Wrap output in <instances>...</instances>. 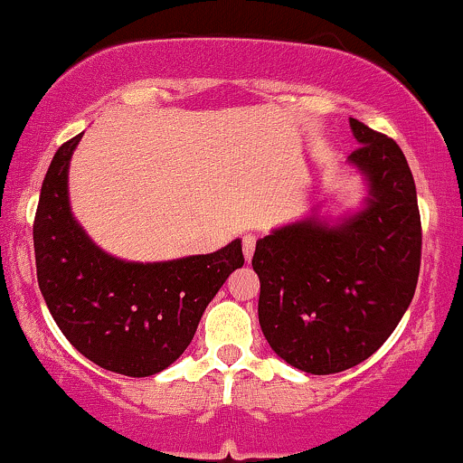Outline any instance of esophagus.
Masks as SVG:
<instances>
[{
	"mask_svg": "<svg viewBox=\"0 0 463 463\" xmlns=\"http://www.w3.org/2000/svg\"><path fill=\"white\" fill-rule=\"evenodd\" d=\"M256 250V237L254 235H243V256L245 260H251Z\"/></svg>",
	"mask_w": 463,
	"mask_h": 463,
	"instance_id": "esophagus-1",
	"label": "esophagus"
}]
</instances>
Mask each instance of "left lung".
I'll use <instances>...</instances> for the list:
<instances>
[{"label": "left lung", "mask_w": 463, "mask_h": 463, "mask_svg": "<svg viewBox=\"0 0 463 463\" xmlns=\"http://www.w3.org/2000/svg\"><path fill=\"white\" fill-rule=\"evenodd\" d=\"M367 177V207L342 224L309 218L256 243L259 320L269 346L325 376L359 365L411 306L420 269V213L406 156L393 138L350 119Z\"/></svg>", "instance_id": "obj_1"}]
</instances>
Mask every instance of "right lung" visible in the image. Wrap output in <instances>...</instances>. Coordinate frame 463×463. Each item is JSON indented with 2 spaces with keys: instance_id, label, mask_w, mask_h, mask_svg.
<instances>
[{
  "instance_id": "right-lung-1",
  "label": "right lung",
  "mask_w": 463,
  "mask_h": 463,
  "mask_svg": "<svg viewBox=\"0 0 463 463\" xmlns=\"http://www.w3.org/2000/svg\"><path fill=\"white\" fill-rule=\"evenodd\" d=\"M83 134L63 143L43 181L33 220L38 286L63 335L80 354L132 378L154 376L190 346L201 316L235 269V239L213 254L126 262L91 243L68 204V164Z\"/></svg>"
}]
</instances>
